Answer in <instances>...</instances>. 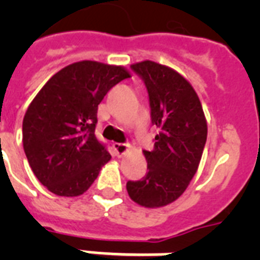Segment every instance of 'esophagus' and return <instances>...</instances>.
<instances>
[{
	"mask_svg": "<svg viewBox=\"0 0 260 260\" xmlns=\"http://www.w3.org/2000/svg\"><path fill=\"white\" fill-rule=\"evenodd\" d=\"M128 148H129V144H125V143H114L113 144L114 154L117 156H121V155L125 154Z\"/></svg>",
	"mask_w": 260,
	"mask_h": 260,
	"instance_id": "1",
	"label": "esophagus"
}]
</instances>
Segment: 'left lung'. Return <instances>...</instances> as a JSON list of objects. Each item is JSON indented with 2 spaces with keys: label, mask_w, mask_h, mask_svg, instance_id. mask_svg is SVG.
<instances>
[{
  "label": "left lung",
  "mask_w": 260,
  "mask_h": 260,
  "mask_svg": "<svg viewBox=\"0 0 260 260\" xmlns=\"http://www.w3.org/2000/svg\"><path fill=\"white\" fill-rule=\"evenodd\" d=\"M148 93L151 122L159 128L152 151H144L146 177L126 182L139 205L159 208L175 201L197 173L208 126L201 102L187 81L170 67L144 60L131 66Z\"/></svg>",
  "instance_id": "1"
}]
</instances>
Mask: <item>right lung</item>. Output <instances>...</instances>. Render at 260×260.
Masks as SVG:
<instances>
[{"label":"right lung","instance_id":"add662e5","mask_svg":"<svg viewBox=\"0 0 260 260\" xmlns=\"http://www.w3.org/2000/svg\"><path fill=\"white\" fill-rule=\"evenodd\" d=\"M131 75L120 66L83 60L58 71L28 106L22 146L42 185L56 196L75 197L89 189L110 154L98 142L100 102Z\"/></svg>","mask_w":260,"mask_h":260}]
</instances>
